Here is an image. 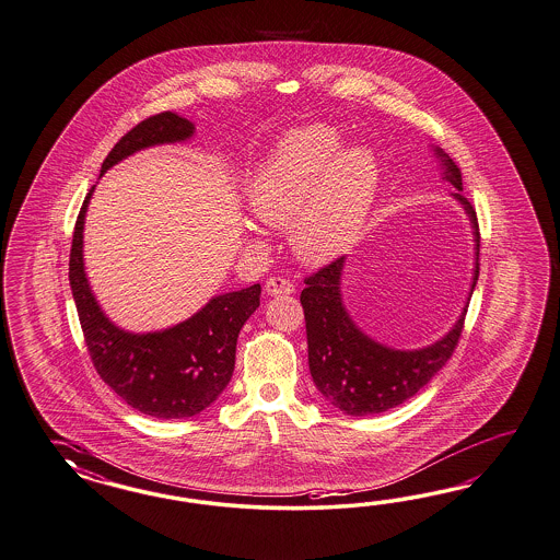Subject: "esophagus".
<instances>
[{
  "instance_id": "esophagus-1",
  "label": "esophagus",
  "mask_w": 560,
  "mask_h": 560,
  "mask_svg": "<svg viewBox=\"0 0 560 560\" xmlns=\"http://www.w3.org/2000/svg\"><path fill=\"white\" fill-rule=\"evenodd\" d=\"M265 291L269 295H291L295 291V285L283 277H269L265 283Z\"/></svg>"
}]
</instances>
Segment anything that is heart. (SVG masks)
I'll list each match as a JSON object with an SVG mask.
<instances>
[{"mask_svg": "<svg viewBox=\"0 0 560 560\" xmlns=\"http://www.w3.org/2000/svg\"><path fill=\"white\" fill-rule=\"evenodd\" d=\"M378 166L364 149L342 151L332 128L314 124L283 138L248 187L260 222L289 224V244L307 265H326L357 242L377 194Z\"/></svg>", "mask_w": 560, "mask_h": 560, "instance_id": "1", "label": "heart"}]
</instances>
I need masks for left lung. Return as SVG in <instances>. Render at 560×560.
I'll return each instance as SVG.
<instances>
[{
    "mask_svg": "<svg viewBox=\"0 0 560 560\" xmlns=\"http://www.w3.org/2000/svg\"><path fill=\"white\" fill-rule=\"evenodd\" d=\"M442 161L444 179L453 183L458 194H453L467 210L475 234V272L470 293L479 279V224L477 212L469 199L463 196L460 168L453 159L434 149ZM345 269V257L303 279V316L307 332V361L310 373L334 408L348 416H375L395 408L418 394L423 385L439 373L453 357L454 348L463 334L469 302L463 307L460 318L453 330L439 342L418 350H395L383 347L357 328L342 303L340 279Z\"/></svg>",
    "mask_w": 560,
    "mask_h": 560,
    "instance_id": "1",
    "label": "left lung"
}]
</instances>
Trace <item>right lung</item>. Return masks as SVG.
<instances>
[{"label": "right lung", "mask_w": 560, "mask_h": 560, "mask_svg": "<svg viewBox=\"0 0 560 560\" xmlns=\"http://www.w3.org/2000/svg\"><path fill=\"white\" fill-rule=\"evenodd\" d=\"M194 130L191 121L173 112L151 116L116 142L102 175L137 151L182 142ZM93 189L95 185L77 215L69 258V281L93 366L140 413L161 420L191 418L226 389L241 328L260 305V285L215 295L191 318L161 332L132 334L114 326L95 302L83 267V224Z\"/></svg>", "instance_id": "1"}]
</instances>
